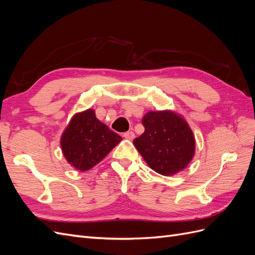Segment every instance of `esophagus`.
<instances>
[{
  "mask_svg": "<svg viewBox=\"0 0 255 255\" xmlns=\"http://www.w3.org/2000/svg\"><path fill=\"white\" fill-rule=\"evenodd\" d=\"M123 137L127 138V139H128V140H133L135 138V134H134V132H132V130H128V132H126L125 134H123Z\"/></svg>",
  "mask_w": 255,
  "mask_h": 255,
  "instance_id": "esophagus-1",
  "label": "esophagus"
}]
</instances>
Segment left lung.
<instances>
[{
	"label": "left lung",
	"instance_id": "obj_1",
	"mask_svg": "<svg viewBox=\"0 0 255 255\" xmlns=\"http://www.w3.org/2000/svg\"><path fill=\"white\" fill-rule=\"evenodd\" d=\"M144 132L133 143L154 171L172 175L195 154V137L184 119L171 112H150L142 118Z\"/></svg>",
	"mask_w": 255,
	"mask_h": 255
}]
</instances>
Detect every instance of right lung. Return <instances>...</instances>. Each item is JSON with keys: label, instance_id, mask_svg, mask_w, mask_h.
<instances>
[{"label": "right lung", "instance_id": "obj_1", "mask_svg": "<svg viewBox=\"0 0 255 255\" xmlns=\"http://www.w3.org/2000/svg\"><path fill=\"white\" fill-rule=\"evenodd\" d=\"M122 138L99 121L94 111L76 114L61 137L66 159L81 171L100 163Z\"/></svg>", "mask_w": 255, "mask_h": 255}]
</instances>
